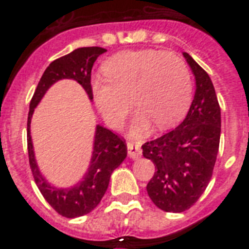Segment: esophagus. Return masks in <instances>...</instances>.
Here are the masks:
<instances>
[{"mask_svg": "<svg viewBox=\"0 0 249 249\" xmlns=\"http://www.w3.org/2000/svg\"><path fill=\"white\" fill-rule=\"evenodd\" d=\"M126 147H128V156L130 159H140L142 151H141V144L138 142H128Z\"/></svg>", "mask_w": 249, "mask_h": 249, "instance_id": "esophagus-1", "label": "esophagus"}]
</instances>
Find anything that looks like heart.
<instances>
[{
    "mask_svg": "<svg viewBox=\"0 0 249 249\" xmlns=\"http://www.w3.org/2000/svg\"><path fill=\"white\" fill-rule=\"evenodd\" d=\"M106 76H94L91 91L105 120L117 126L134 105L138 106L130 133L143 136L152 121L159 129L183 119L193 99V77L187 64L172 52L155 49L125 50L103 64Z\"/></svg>",
    "mask_w": 249,
    "mask_h": 249,
    "instance_id": "1",
    "label": "heart"
}]
</instances>
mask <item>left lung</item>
<instances>
[{
	"instance_id": "1",
	"label": "left lung",
	"mask_w": 249,
	"mask_h": 249,
	"mask_svg": "<svg viewBox=\"0 0 249 249\" xmlns=\"http://www.w3.org/2000/svg\"><path fill=\"white\" fill-rule=\"evenodd\" d=\"M195 77V95L177 128L142 146L156 172L147 183L152 203L164 212L181 213L207 189L216 163L221 136V109L208 73L183 53Z\"/></svg>"
}]
</instances>
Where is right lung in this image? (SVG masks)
Here are the masks:
<instances>
[{"label": "right lung", "instance_id": "obj_1", "mask_svg": "<svg viewBox=\"0 0 249 249\" xmlns=\"http://www.w3.org/2000/svg\"><path fill=\"white\" fill-rule=\"evenodd\" d=\"M107 50L98 46L80 48L67 55L54 60L45 70L37 85L32 101L29 103L28 121H27V144H28L29 165L37 187L45 200L67 218L84 216L91 212L99 203L108 187L111 174L126 158V144L120 137L113 134L109 129L97 125L94 133L93 152L89 166L83 178L71 187H56L46 181L37 165L32 138H31V120L33 112L41 99L52 85L63 79H72L83 86L91 101L93 91L90 75L94 62Z\"/></svg>", "mask_w": 249, "mask_h": 249}]
</instances>
